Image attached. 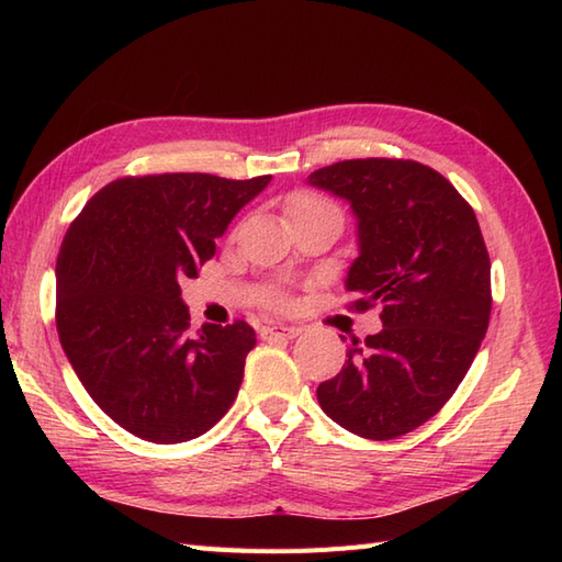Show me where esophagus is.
<instances>
[{
  "mask_svg": "<svg viewBox=\"0 0 562 562\" xmlns=\"http://www.w3.org/2000/svg\"><path fill=\"white\" fill-rule=\"evenodd\" d=\"M300 333H302V328H296V326H266L260 330V336H262V340H278V338L292 340L300 336Z\"/></svg>",
  "mask_w": 562,
  "mask_h": 562,
  "instance_id": "obj_1",
  "label": "esophagus"
}]
</instances>
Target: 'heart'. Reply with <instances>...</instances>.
I'll return each instance as SVG.
<instances>
[{
    "label": "heart",
    "instance_id": "heart-1",
    "mask_svg": "<svg viewBox=\"0 0 562 562\" xmlns=\"http://www.w3.org/2000/svg\"><path fill=\"white\" fill-rule=\"evenodd\" d=\"M324 210L338 212V207L333 205V202H328L326 198H321V195H316V193H306V190H302V193L292 195L290 205H288L290 217H294V214H304V212H324ZM268 302H270V306H274V308H288V306H290L288 296H282V294H270V300H268Z\"/></svg>",
    "mask_w": 562,
    "mask_h": 562
}]
</instances>
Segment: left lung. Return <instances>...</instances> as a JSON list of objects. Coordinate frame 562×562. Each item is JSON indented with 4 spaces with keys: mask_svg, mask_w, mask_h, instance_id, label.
Listing matches in <instances>:
<instances>
[{
    "mask_svg": "<svg viewBox=\"0 0 562 562\" xmlns=\"http://www.w3.org/2000/svg\"><path fill=\"white\" fill-rule=\"evenodd\" d=\"M308 183L357 214L360 258L345 288L381 328L352 340L340 374L316 389L321 408L364 439H396L441 411L491 324V256L475 212L439 171L413 159H348Z\"/></svg>",
    "mask_w": 562,
    "mask_h": 562,
    "instance_id": "obj_1",
    "label": "left lung"
}]
</instances>
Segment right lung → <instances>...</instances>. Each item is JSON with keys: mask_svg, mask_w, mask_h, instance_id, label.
Returning <instances> with one entry per match:
<instances>
[{"mask_svg": "<svg viewBox=\"0 0 562 562\" xmlns=\"http://www.w3.org/2000/svg\"><path fill=\"white\" fill-rule=\"evenodd\" d=\"M270 176H125L69 224L57 256L55 324L99 408L154 445L195 439L241 386L256 330L246 321L190 336L181 280L198 278L234 214Z\"/></svg>", "mask_w": 562, "mask_h": 562, "instance_id": "obj_1", "label": "right lung"}]
</instances>
